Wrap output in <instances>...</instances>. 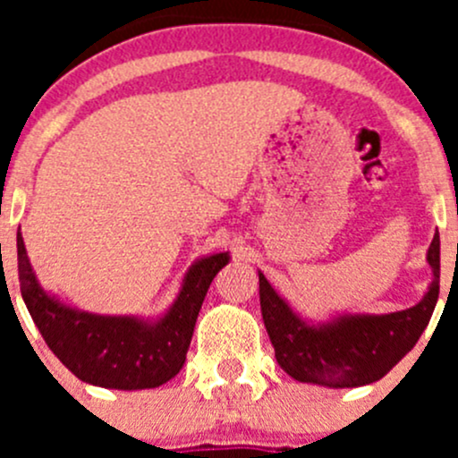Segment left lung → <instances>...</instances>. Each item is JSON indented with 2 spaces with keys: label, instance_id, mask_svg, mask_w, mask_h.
<instances>
[{
  "label": "left lung",
  "instance_id": "obj_1",
  "mask_svg": "<svg viewBox=\"0 0 458 458\" xmlns=\"http://www.w3.org/2000/svg\"><path fill=\"white\" fill-rule=\"evenodd\" d=\"M428 263L434 279L417 306L390 315H344L317 326L303 321L259 272V301L276 363L297 381L326 387H359L383 378L417 345L437 306L438 233Z\"/></svg>",
  "mask_w": 458,
  "mask_h": 458
}]
</instances>
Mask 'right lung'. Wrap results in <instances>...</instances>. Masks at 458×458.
Wrapping results in <instances>:
<instances>
[{
  "mask_svg": "<svg viewBox=\"0 0 458 458\" xmlns=\"http://www.w3.org/2000/svg\"><path fill=\"white\" fill-rule=\"evenodd\" d=\"M228 261V252H219L192 263L179 297L157 321L104 317L75 310L46 294L17 230L21 297L41 336L77 378L113 390L159 387L182 370L208 288Z\"/></svg>",
  "mask_w": 458,
  "mask_h": 458,
  "instance_id": "obj_1",
  "label": "right lung"
}]
</instances>
